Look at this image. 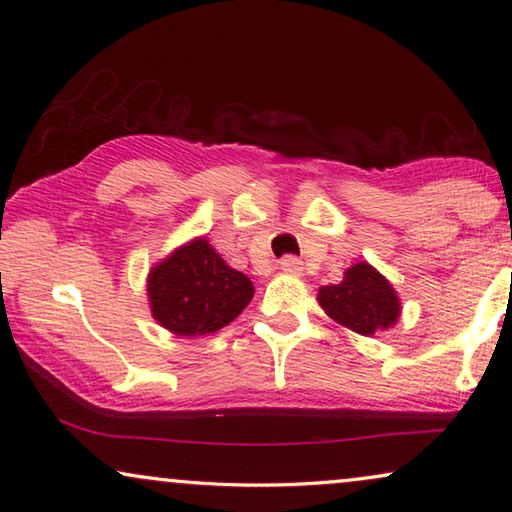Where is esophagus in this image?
Returning <instances> with one entry per match:
<instances>
[{
  "instance_id": "34e87169",
  "label": "esophagus",
  "mask_w": 512,
  "mask_h": 512,
  "mask_svg": "<svg viewBox=\"0 0 512 512\" xmlns=\"http://www.w3.org/2000/svg\"><path fill=\"white\" fill-rule=\"evenodd\" d=\"M281 270L286 274H302V261L297 256H283L281 258Z\"/></svg>"
}]
</instances>
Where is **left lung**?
<instances>
[{
  "label": "left lung",
  "mask_w": 512,
  "mask_h": 512,
  "mask_svg": "<svg viewBox=\"0 0 512 512\" xmlns=\"http://www.w3.org/2000/svg\"><path fill=\"white\" fill-rule=\"evenodd\" d=\"M318 302L329 318L364 336L391 327L400 316L396 290L368 263L352 265L341 283L322 286Z\"/></svg>",
  "instance_id": "1"
}]
</instances>
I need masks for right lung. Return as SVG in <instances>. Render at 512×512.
Masks as SVG:
<instances>
[{"instance_id": "1", "label": "right lung", "mask_w": 512, "mask_h": 512, "mask_svg": "<svg viewBox=\"0 0 512 512\" xmlns=\"http://www.w3.org/2000/svg\"><path fill=\"white\" fill-rule=\"evenodd\" d=\"M251 297L249 277L226 265L203 238L176 249L148 274L153 316L178 336L217 332L240 316Z\"/></svg>"}]
</instances>
